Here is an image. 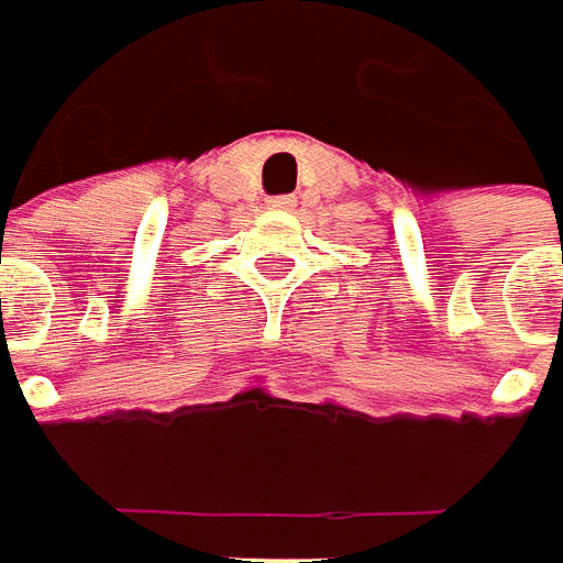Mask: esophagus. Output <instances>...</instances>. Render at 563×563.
Segmentation results:
<instances>
[{
    "instance_id": "1",
    "label": "esophagus",
    "mask_w": 563,
    "mask_h": 563,
    "mask_svg": "<svg viewBox=\"0 0 563 563\" xmlns=\"http://www.w3.org/2000/svg\"><path fill=\"white\" fill-rule=\"evenodd\" d=\"M266 206H269V209H275V211H288V209H294V206H297V199H294V197H273L269 202H266Z\"/></svg>"
}]
</instances>
